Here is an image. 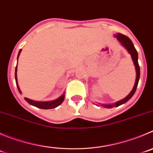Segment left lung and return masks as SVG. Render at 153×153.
I'll return each instance as SVG.
<instances>
[{
	"mask_svg": "<svg viewBox=\"0 0 153 153\" xmlns=\"http://www.w3.org/2000/svg\"><path fill=\"white\" fill-rule=\"evenodd\" d=\"M114 37L118 40V42L122 44V46L127 50V51H128V52L129 53L130 55H131V59H132L133 62H134V65L135 66V70H136V80H135V83H134V88H133L132 91H131L128 96H127L126 97L124 98V99L118 101V102L112 104L98 103V104H100L101 105H102V106L105 107V108H107V109H110V108H112V107L114 106L115 107L119 106V105H122V104L128 102V101L132 97L133 95L134 94L135 91H136L137 88L138 82H139V79H140V65L139 64H138L137 51V50L135 49L134 46V44H133L131 40L128 37H127L126 35H122V34H120V33H118L117 35H114Z\"/></svg>",
	"mask_w": 153,
	"mask_h": 153,
	"instance_id": "8db88e82",
	"label": "left lung"
}]
</instances>
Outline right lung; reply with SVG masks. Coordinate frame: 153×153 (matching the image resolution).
Segmentation results:
<instances>
[{
    "instance_id": "add662e5",
    "label": "right lung",
    "mask_w": 153,
    "mask_h": 153,
    "mask_svg": "<svg viewBox=\"0 0 153 153\" xmlns=\"http://www.w3.org/2000/svg\"><path fill=\"white\" fill-rule=\"evenodd\" d=\"M22 51V49L19 50L18 53V56H17V61H18V58L20 55V53ZM15 79H16V83L17 88L19 90V92L22 94V91H21L20 88H19V86L18 85V81H17V65L16 66L15 68ZM64 98H65V94H62L59 97H58L57 99L54 100L52 101H35L32 100H30L28 98L25 97V100L31 105H34L35 107H38L39 109H54L56 107L59 106L60 104H62V102H63Z\"/></svg>"
}]
</instances>
